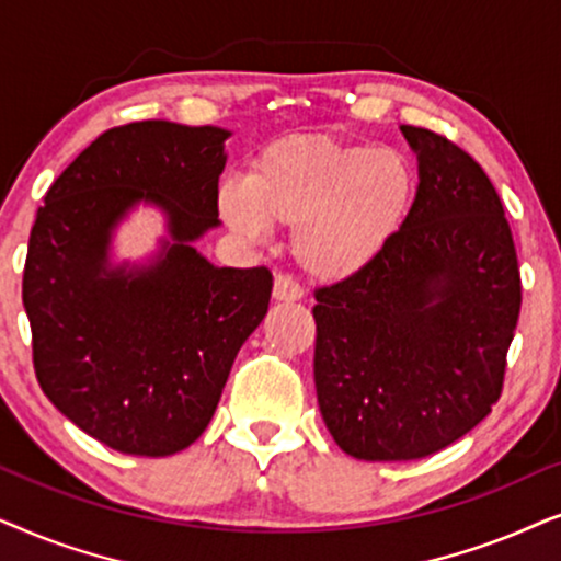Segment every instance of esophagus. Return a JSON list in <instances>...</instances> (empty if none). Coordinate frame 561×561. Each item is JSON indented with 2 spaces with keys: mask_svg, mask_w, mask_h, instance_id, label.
<instances>
[{
  "mask_svg": "<svg viewBox=\"0 0 561 561\" xmlns=\"http://www.w3.org/2000/svg\"><path fill=\"white\" fill-rule=\"evenodd\" d=\"M274 300L276 302H297V300H302V287L297 285L293 276L279 274L274 279Z\"/></svg>",
  "mask_w": 561,
  "mask_h": 561,
  "instance_id": "34e87169",
  "label": "esophagus"
}]
</instances>
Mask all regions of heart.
Wrapping results in <instances>:
<instances>
[{
    "label": "heart",
    "mask_w": 561,
    "mask_h": 561,
    "mask_svg": "<svg viewBox=\"0 0 561 561\" xmlns=\"http://www.w3.org/2000/svg\"><path fill=\"white\" fill-rule=\"evenodd\" d=\"M417 174L405 153L328 136L276 140L245 182H226L218 210L236 233L261 238L295 228L293 253L318 282H346L369 268L405 228Z\"/></svg>",
    "instance_id": "obj_1"
}]
</instances>
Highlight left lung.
<instances>
[{"instance_id": "obj_1", "label": "left lung", "mask_w": 561, "mask_h": 561, "mask_svg": "<svg viewBox=\"0 0 561 561\" xmlns=\"http://www.w3.org/2000/svg\"><path fill=\"white\" fill-rule=\"evenodd\" d=\"M417 156L405 228L362 274L316 293V390L333 442L364 461L423 459L503 390L520 274L503 203L467 151L400 125Z\"/></svg>"}]
</instances>
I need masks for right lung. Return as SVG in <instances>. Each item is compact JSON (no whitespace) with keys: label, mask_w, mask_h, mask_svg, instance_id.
<instances>
[{"label":"right lung","mask_w":561,"mask_h":561,"mask_svg":"<svg viewBox=\"0 0 561 561\" xmlns=\"http://www.w3.org/2000/svg\"><path fill=\"white\" fill-rule=\"evenodd\" d=\"M230 130L144 119L102 133L50 184L30 230L22 305L46 398L133 457H169L213 421L238 351L268 310L266 266H215L194 243L218 228ZM138 204L168 236L144 265L111 238Z\"/></svg>","instance_id":"add662e5"}]
</instances>
